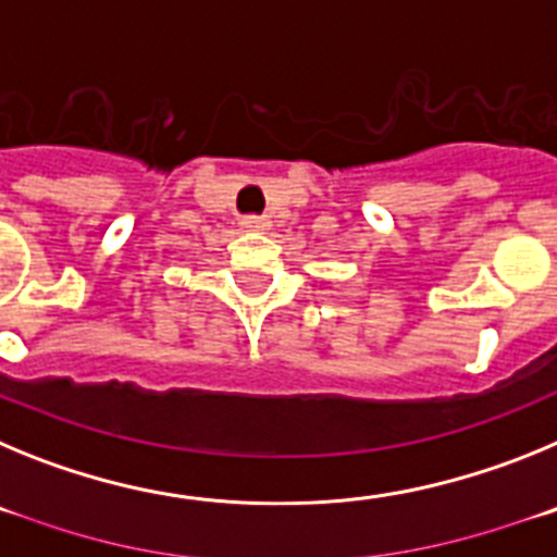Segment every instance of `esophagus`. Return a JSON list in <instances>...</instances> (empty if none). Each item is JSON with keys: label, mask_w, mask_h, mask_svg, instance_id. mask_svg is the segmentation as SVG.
I'll list each match as a JSON object with an SVG mask.
<instances>
[{"label": "esophagus", "mask_w": 557, "mask_h": 557, "mask_svg": "<svg viewBox=\"0 0 557 557\" xmlns=\"http://www.w3.org/2000/svg\"><path fill=\"white\" fill-rule=\"evenodd\" d=\"M243 225L245 231H256V234H262V231L270 228V220L268 218H259V214H248V218H243Z\"/></svg>", "instance_id": "esophagus-1"}]
</instances>
